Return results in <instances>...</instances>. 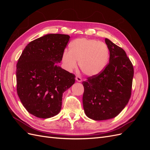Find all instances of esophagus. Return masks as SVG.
Wrapping results in <instances>:
<instances>
[{"mask_svg":"<svg viewBox=\"0 0 150 150\" xmlns=\"http://www.w3.org/2000/svg\"><path fill=\"white\" fill-rule=\"evenodd\" d=\"M76 80L77 81H78V82H81V81H82V79H81V77L79 76H76Z\"/></svg>","mask_w":150,"mask_h":150,"instance_id":"1","label":"esophagus"}]
</instances>
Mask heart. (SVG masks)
Here are the masks:
<instances>
[{"mask_svg": "<svg viewBox=\"0 0 150 150\" xmlns=\"http://www.w3.org/2000/svg\"><path fill=\"white\" fill-rule=\"evenodd\" d=\"M69 51L64 50L62 62L65 69L71 71L79 66L83 73L88 76L99 74L105 69L110 59L106 45L96 39H76L70 42Z\"/></svg>", "mask_w": 150, "mask_h": 150, "instance_id": "obj_1", "label": "heart"}]
</instances>
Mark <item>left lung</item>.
<instances>
[{
	"label": "left lung",
	"instance_id": "left-lung-1",
	"mask_svg": "<svg viewBox=\"0 0 150 150\" xmlns=\"http://www.w3.org/2000/svg\"><path fill=\"white\" fill-rule=\"evenodd\" d=\"M105 42L110 62L101 73L82 83L85 114L96 121L113 118L123 110L131 97L134 75L133 66L124 50L108 39Z\"/></svg>",
	"mask_w": 150,
	"mask_h": 150
}]
</instances>
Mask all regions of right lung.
<instances>
[{
    "label": "right lung",
    "mask_w": 150,
    "mask_h": 150,
    "mask_svg": "<svg viewBox=\"0 0 150 150\" xmlns=\"http://www.w3.org/2000/svg\"><path fill=\"white\" fill-rule=\"evenodd\" d=\"M66 34H49L29 42L18 60L17 92L30 114L39 118L57 115L62 93L75 83L76 76L58 66L69 40Z\"/></svg>",
    "instance_id": "add662e5"
}]
</instances>
